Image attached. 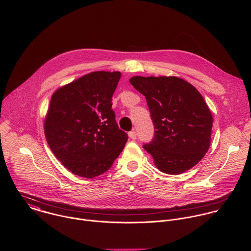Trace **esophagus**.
I'll use <instances>...</instances> for the list:
<instances>
[{
	"label": "esophagus",
	"instance_id": "obj_1",
	"mask_svg": "<svg viewBox=\"0 0 251 251\" xmlns=\"http://www.w3.org/2000/svg\"><path fill=\"white\" fill-rule=\"evenodd\" d=\"M129 137L132 139V140H136L137 139V133L135 132V131H131V132H129Z\"/></svg>",
	"mask_w": 251,
	"mask_h": 251
}]
</instances>
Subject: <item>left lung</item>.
I'll list each match as a JSON object with an SVG mask.
<instances>
[{"label":"left lung","mask_w":251,"mask_h":251,"mask_svg":"<svg viewBox=\"0 0 251 251\" xmlns=\"http://www.w3.org/2000/svg\"><path fill=\"white\" fill-rule=\"evenodd\" d=\"M130 83L146 98L155 134L143 146L163 173L182 174L207 152L213 118L203 97L176 76H133Z\"/></svg>","instance_id":"1"}]
</instances>
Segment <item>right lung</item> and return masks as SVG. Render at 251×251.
<instances>
[{
	"instance_id": "obj_1",
	"label": "right lung",
	"mask_w": 251,
	"mask_h": 251,
	"mask_svg": "<svg viewBox=\"0 0 251 251\" xmlns=\"http://www.w3.org/2000/svg\"><path fill=\"white\" fill-rule=\"evenodd\" d=\"M119 71H93L56 89L45 118L48 144L61 164L91 178L109 170L128 135L111 109Z\"/></svg>"
}]
</instances>
